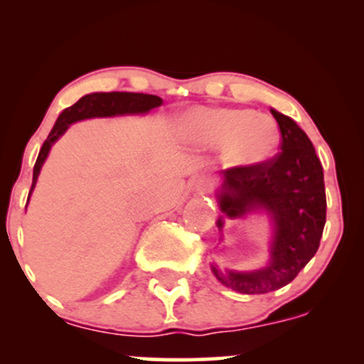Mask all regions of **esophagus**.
Masks as SVG:
<instances>
[{
    "label": "esophagus",
    "instance_id": "obj_1",
    "mask_svg": "<svg viewBox=\"0 0 364 364\" xmlns=\"http://www.w3.org/2000/svg\"><path fill=\"white\" fill-rule=\"evenodd\" d=\"M193 186H195V190L198 191V193H207V191L210 190L212 183L207 176H196L195 181H193Z\"/></svg>",
    "mask_w": 364,
    "mask_h": 364
}]
</instances>
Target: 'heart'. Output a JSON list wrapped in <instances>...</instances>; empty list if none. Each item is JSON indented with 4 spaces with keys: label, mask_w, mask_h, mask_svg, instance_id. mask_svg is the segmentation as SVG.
I'll return each mask as SVG.
<instances>
[{
    "label": "heart",
    "mask_w": 364,
    "mask_h": 364,
    "mask_svg": "<svg viewBox=\"0 0 364 364\" xmlns=\"http://www.w3.org/2000/svg\"><path fill=\"white\" fill-rule=\"evenodd\" d=\"M191 119L203 140L228 149L229 159L241 166L263 164L281 144L275 121L248 109H200Z\"/></svg>",
    "instance_id": "b5f03b06"
}]
</instances>
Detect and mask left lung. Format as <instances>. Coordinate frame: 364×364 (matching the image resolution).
<instances>
[{
    "label": "left lung",
    "mask_w": 364,
    "mask_h": 364,
    "mask_svg": "<svg viewBox=\"0 0 364 364\" xmlns=\"http://www.w3.org/2000/svg\"><path fill=\"white\" fill-rule=\"evenodd\" d=\"M281 129V152L258 166L223 171L219 207L231 219L265 210L274 223L269 265L252 272H212L225 287L265 294L287 286L315 257L327 217L323 168L306 133L289 116L270 109ZM223 217L217 228L223 229Z\"/></svg>",
    "instance_id": "1"
}]
</instances>
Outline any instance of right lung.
I'll return each mask as SVG.
<instances>
[{
  "label": "right lung",
  "instance_id": "add662e5",
  "mask_svg": "<svg viewBox=\"0 0 364 364\" xmlns=\"http://www.w3.org/2000/svg\"><path fill=\"white\" fill-rule=\"evenodd\" d=\"M162 104V99L157 95L150 94H135V92H95V94L83 95L80 101H77L73 106L66 107L61 112L60 118L56 119L54 127L49 133L48 140L41 147L39 156H37L34 166V178H32L31 193L34 190L37 176H39L41 168H43L46 157H48L49 149L68 127L75 121L87 119V118H106V116H121V114H145L154 107H159ZM28 193V196H31Z\"/></svg>",
  "mask_w": 364,
  "mask_h": 364
}]
</instances>
